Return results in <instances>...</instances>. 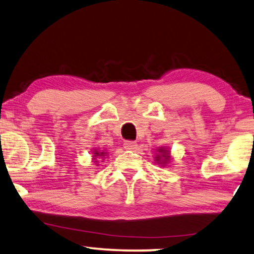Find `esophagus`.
Returning <instances> with one entry per match:
<instances>
[{
	"label": "esophagus",
	"mask_w": 254,
	"mask_h": 254,
	"mask_svg": "<svg viewBox=\"0 0 254 254\" xmlns=\"http://www.w3.org/2000/svg\"><path fill=\"white\" fill-rule=\"evenodd\" d=\"M137 143L136 141H131V140H127V141H124V148L125 150H134V148H137Z\"/></svg>",
	"instance_id": "esophagus-1"
}]
</instances>
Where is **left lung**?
Wrapping results in <instances>:
<instances>
[{
  "label": "left lung",
  "instance_id": "left-lung-1",
  "mask_svg": "<svg viewBox=\"0 0 254 254\" xmlns=\"http://www.w3.org/2000/svg\"><path fill=\"white\" fill-rule=\"evenodd\" d=\"M154 161L162 167L166 166L167 164H170L171 154H170V151H168V148H166L165 146L157 148V155L154 157Z\"/></svg>",
  "mask_w": 254,
  "mask_h": 254
}]
</instances>
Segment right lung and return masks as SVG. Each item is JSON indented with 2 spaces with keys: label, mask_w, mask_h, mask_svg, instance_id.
<instances>
[{
  "label": "right lung",
  "mask_w": 254,
  "mask_h": 254,
  "mask_svg": "<svg viewBox=\"0 0 254 254\" xmlns=\"http://www.w3.org/2000/svg\"><path fill=\"white\" fill-rule=\"evenodd\" d=\"M107 152L106 151H100L99 148H93V160L96 162L97 164V161L99 160H96L97 158L99 159H104V158H107Z\"/></svg>",
  "instance_id": "right-lung-1"
}]
</instances>
